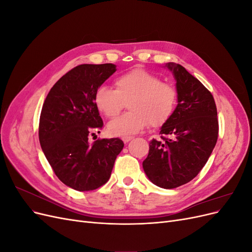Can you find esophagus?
I'll use <instances>...</instances> for the list:
<instances>
[{
  "label": "esophagus",
  "instance_id": "34e87169",
  "mask_svg": "<svg viewBox=\"0 0 252 252\" xmlns=\"http://www.w3.org/2000/svg\"><path fill=\"white\" fill-rule=\"evenodd\" d=\"M133 138L132 136H122V140H123L124 143H128L129 141H131Z\"/></svg>",
  "mask_w": 252,
  "mask_h": 252
}]
</instances>
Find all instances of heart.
I'll return each mask as SVG.
<instances>
[{
  "label": "heart",
  "mask_w": 252,
  "mask_h": 252,
  "mask_svg": "<svg viewBox=\"0 0 252 252\" xmlns=\"http://www.w3.org/2000/svg\"><path fill=\"white\" fill-rule=\"evenodd\" d=\"M113 89L102 85L94 94L96 109L109 119L116 118L128 103L130 112L111 121L109 134L126 136L141 131L148 124L161 127L168 122L177 108L178 91L174 86L162 82L157 74L135 68L120 75Z\"/></svg>",
  "instance_id": "b5f03b06"
}]
</instances>
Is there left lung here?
I'll use <instances>...</instances> for the list:
<instances>
[{"label":"left lung","instance_id":"1","mask_svg":"<svg viewBox=\"0 0 252 252\" xmlns=\"http://www.w3.org/2000/svg\"><path fill=\"white\" fill-rule=\"evenodd\" d=\"M177 80L178 106L152 139L143 168L149 180L165 189L194 179L207 163L219 135L215 98L203 84L179 64H168Z\"/></svg>","mask_w":252,"mask_h":252}]
</instances>
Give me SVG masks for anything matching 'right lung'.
<instances>
[{"label":"right lung","instance_id":"1","mask_svg":"<svg viewBox=\"0 0 252 252\" xmlns=\"http://www.w3.org/2000/svg\"><path fill=\"white\" fill-rule=\"evenodd\" d=\"M114 71L113 64L74 67L53 85L43 104L41 147L59 180L78 191H90L106 184L124 147L118 138L88 143V136L103 128L94 103V91Z\"/></svg>","mask_w":252,"mask_h":252}]
</instances>
